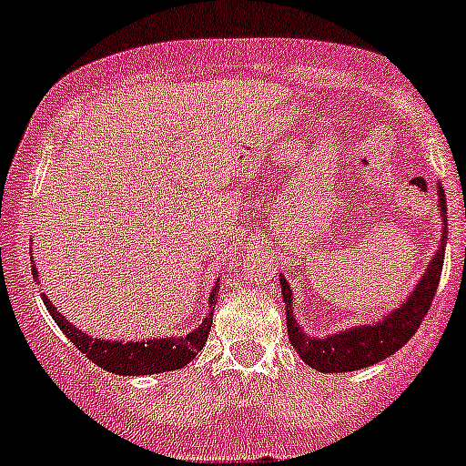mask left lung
<instances>
[{
    "mask_svg": "<svg viewBox=\"0 0 466 466\" xmlns=\"http://www.w3.org/2000/svg\"><path fill=\"white\" fill-rule=\"evenodd\" d=\"M437 207L441 216V243L437 248L435 257L426 268L420 284L412 289L410 298L399 309L385 313L383 320L374 324H360L354 329H342V331L331 333V336L313 338L302 331V324L293 316V290L289 289V281L279 275L281 295L286 302V327H289V340L295 347L304 363L318 372H351V370H363L370 365L380 363L383 359L392 356L394 351L401 350L420 324L424 322L431 304L440 284L441 266H444L446 250V198L444 189L437 185Z\"/></svg>",
    "mask_w": 466,
    "mask_h": 466,
    "instance_id": "left-lung-1",
    "label": "left lung"
}]
</instances>
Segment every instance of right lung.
<instances>
[{
	"label": "right lung",
	"instance_id": "obj_1",
	"mask_svg": "<svg viewBox=\"0 0 466 466\" xmlns=\"http://www.w3.org/2000/svg\"><path fill=\"white\" fill-rule=\"evenodd\" d=\"M33 277H37L35 263H33ZM216 293H218V286L211 289V307L216 304ZM42 302H45L46 311L51 313L56 324L63 329L65 336L76 345L78 351L86 354V359L96 363L98 368L107 370V372L126 374V377H142V374H159L185 368V365L191 363V360L198 356V351L205 347L207 336H209L211 329V318H214V311H209V316L198 324V329H194V331L187 333V336L126 342L103 340V338H89L87 333L76 329V324L65 320L63 313H58V309L54 307V302H49L46 295H42Z\"/></svg>",
	"mask_w": 466,
	"mask_h": 466
}]
</instances>
